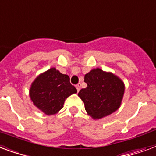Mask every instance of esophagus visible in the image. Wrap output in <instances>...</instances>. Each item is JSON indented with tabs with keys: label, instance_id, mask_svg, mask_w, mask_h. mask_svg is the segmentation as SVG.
<instances>
[{
	"label": "esophagus",
	"instance_id": "esophagus-1",
	"mask_svg": "<svg viewBox=\"0 0 156 156\" xmlns=\"http://www.w3.org/2000/svg\"><path fill=\"white\" fill-rule=\"evenodd\" d=\"M76 88L77 91L79 92L80 89V88H81V84H80V83H78V84H76Z\"/></svg>",
	"mask_w": 156,
	"mask_h": 156
}]
</instances>
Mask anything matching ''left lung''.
<instances>
[{
    "instance_id": "obj_1",
    "label": "left lung",
    "mask_w": 156,
    "mask_h": 156,
    "mask_svg": "<svg viewBox=\"0 0 156 156\" xmlns=\"http://www.w3.org/2000/svg\"><path fill=\"white\" fill-rule=\"evenodd\" d=\"M84 82L87 87L80 90L78 96L92 118L101 119L118 110L124 93V82L119 77L96 68L84 76Z\"/></svg>"
}]
</instances>
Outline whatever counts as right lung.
Wrapping results in <instances>:
<instances>
[{
  "instance_id": "right-lung-1",
  "label": "right lung",
  "mask_w": 156,
  "mask_h": 156,
  "mask_svg": "<svg viewBox=\"0 0 156 156\" xmlns=\"http://www.w3.org/2000/svg\"><path fill=\"white\" fill-rule=\"evenodd\" d=\"M77 93L67 75L50 68L32 82L29 95L33 104L46 115H54L63 107L65 99Z\"/></svg>"
}]
</instances>
